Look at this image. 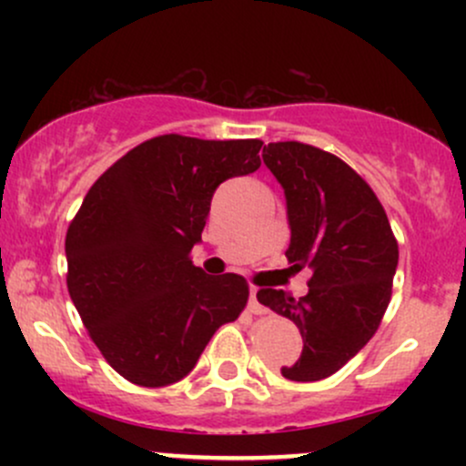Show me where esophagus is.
Instances as JSON below:
<instances>
[{
    "label": "esophagus",
    "mask_w": 466,
    "mask_h": 466,
    "mask_svg": "<svg viewBox=\"0 0 466 466\" xmlns=\"http://www.w3.org/2000/svg\"><path fill=\"white\" fill-rule=\"evenodd\" d=\"M249 311L254 315H265L267 309L258 302V287L249 289Z\"/></svg>",
    "instance_id": "esophagus-1"
}]
</instances>
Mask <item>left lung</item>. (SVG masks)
Here are the masks:
<instances>
[{
	"instance_id": "1",
	"label": "left lung",
	"mask_w": 466,
	"mask_h": 466,
	"mask_svg": "<svg viewBox=\"0 0 466 466\" xmlns=\"http://www.w3.org/2000/svg\"><path fill=\"white\" fill-rule=\"evenodd\" d=\"M263 162L285 188L287 260L313 276L300 300L260 289L258 302L300 329L302 355L282 368V377L319 381L377 333L392 298L399 243L381 201L337 155L302 142H271Z\"/></svg>"
}]
</instances>
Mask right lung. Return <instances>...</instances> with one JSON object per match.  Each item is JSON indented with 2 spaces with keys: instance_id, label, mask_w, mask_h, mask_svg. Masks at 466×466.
I'll list each match as a JSON object with an SVG mask.
<instances>
[{
  "instance_id": "add662e5",
  "label": "right lung",
  "mask_w": 466,
  "mask_h": 466,
  "mask_svg": "<svg viewBox=\"0 0 466 466\" xmlns=\"http://www.w3.org/2000/svg\"><path fill=\"white\" fill-rule=\"evenodd\" d=\"M260 140L157 136L105 170L66 237L67 291L103 357L127 381L162 388L199 361L249 298L238 274L190 260L218 184L258 170Z\"/></svg>"
}]
</instances>
